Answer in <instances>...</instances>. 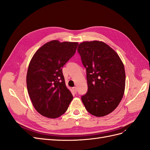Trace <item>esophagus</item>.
Here are the masks:
<instances>
[{"mask_svg":"<svg viewBox=\"0 0 150 150\" xmlns=\"http://www.w3.org/2000/svg\"><path fill=\"white\" fill-rule=\"evenodd\" d=\"M72 90H73L74 93H76V92H77V88L76 87H73V88H72Z\"/></svg>","mask_w":150,"mask_h":150,"instance_id":"obj_1","label":"esophagus"}]
</instances>
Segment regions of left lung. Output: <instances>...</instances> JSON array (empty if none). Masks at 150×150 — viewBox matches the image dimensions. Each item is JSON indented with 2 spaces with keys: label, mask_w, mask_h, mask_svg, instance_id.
<instances>
[{
  "label": "left lung",
  "mask_w": 150,
  "mask_h": 150,
  "mask_svg": "<svg viewBox=\"0 0 150 150\" xmlns=\"http://www.w3.org/2000/svg\"><path fill=\"white\" fill-rule=\"evenodd\" d=\"M78 51L86 69L88 86L81 100L90 114L106 116L117 107L123 96L126 81L123 63L114 49L99 40L80 43Z\"/></svg>",
  "instance_id": "obj_1"
}]
</instances>
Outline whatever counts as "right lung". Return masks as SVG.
Here are the masks:
<instances>
[{"label": "right lung", "instance_id": "right-lung-1", "mask_svg": "<svg viewBox=\"0 0 150 150\" xmlns=\"http://www.w3.org/2000/svg\"><path fill=\"white\" fill-rule=\"evenodd\" d=\"M78 44L53 40L40 47L31 59L27 88L33 106L43 116H61L73 98L66 86L62 68L74 56Z\"/></svg>", "mask_w": 150, "mask_h": 150}]
</instances>
